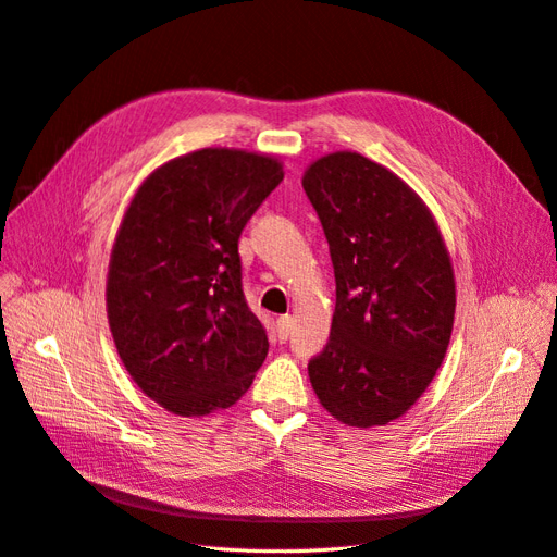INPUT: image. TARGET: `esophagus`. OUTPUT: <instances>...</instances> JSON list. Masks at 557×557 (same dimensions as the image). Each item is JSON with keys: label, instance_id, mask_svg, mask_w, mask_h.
Wrapping results in <instances>:
<instances>
[{"label": "esophagus", "instance_id": "1", "mask_svg": "<svg viewBox=\"0 0 557 557\" xmlns=\"http://www.w3.org/2000/svg\"><path fill=\"white\" fill-rule=\"evenodd\" d=\"M290 332H293V318H290V315H281V318L276 320V339H278L281 344L288 342Z\"/></svg>", "mask_w": 557, "mask_h": 557}]
</instances>
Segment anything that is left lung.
I'll return each mask as SVG.
<instances>
[{
	"mask_svg": "<svg viewBox=\"0 0 557 557\" xmlns=\"http://www.w3.org/2000/svg\"><path fill=\"white\" fill-rule=\"evenodd\" d=\"M330 244L336 307L327 346L309 362L320 404L344 425L407 413L442 367L455 278L432 213L407 183L350 150L301 178Z\"/></svg>",
	"mask_w": 557,
	"mask_h": 557,
	"instance_id": "8db88e82",
	"label": "left lung"
}]
</instances>
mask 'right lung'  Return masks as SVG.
Instances as JSON below:
<instances>
[{"label":"right lung","instance_id":"obj_1","mask_svg":"<svg viewBox=\"0 0 557 557\" xmlns=\"http://www.w3.org/2000/svg\"><path fill=\"white\" fill-rule=\"evenodd\" d=\"M281 181L274 158L201 148L158 166L129 201L109 262V327L134 383L166 411L232 407L267 358L239 237Z\"/></svg>","mask_w":557,"mask_h":557}]
</instances>
